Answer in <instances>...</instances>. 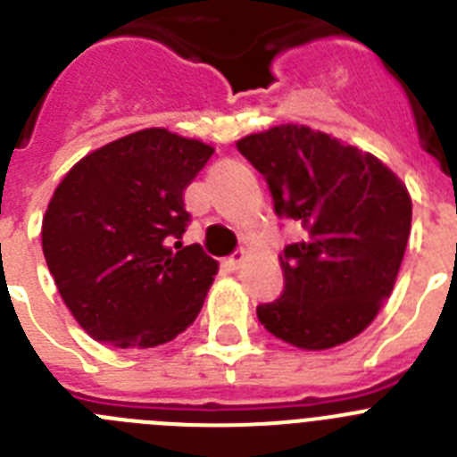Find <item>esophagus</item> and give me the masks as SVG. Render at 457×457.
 <instances>
[{
	"instance_id": "1",
	"label": "esophagus",
	"mask_w": 457,
	"mask_h": 457,
	"mask_svg": "<svg viewBox=\"0 0 457 457\" xmlns=\"http://www.w3.org/2000/svg\"><path fill=\"white\" fill-rule=\"evenodd\" d=\"M242 261H245V249H236V252H233L231 256L226 258L224 263L228 265V268H231V270H237L242 265Z\"/></svg>"
}]
</instances>
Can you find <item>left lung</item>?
Instances as JSON below:
<instances>
[{"label": "left lung", "instance_id": "obj_1", "mask_svg": "<svg viewBox=\"0 0 457 457\" xmlns=\"http://www.w3.org/2000/svg\"><path fill=\"white\" fill-rule=\"evenodd\" d=\"M237 151L268 183L278 220L304 228L278 253L284 293L256 306L261 325L304 350L334 348L364 332L405 256V185L370 153L306 125L249 135Z\"/></svg>", "mask_w": 457, "mask_h": 457}]
</instances>
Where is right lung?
<instances>
[{
  "label": "right lung",
  "mask_w": 457,
  "mask_h": 457,
  "mask_svg": "<svg viewBox=\"0 0 457 457\" xmlns=\"http://www.w3.org/2000/svg\"><path fill=\"white\" fill-rule=\"evenodd\" d=\"M212 155L196 139L148 128L79 160L52 194L43 253L84 332L116 348H153L199 316L220 270L201 245L185 189Z\"/></svg>",
  "instance_id": "right-lung-1"
}]
</instances>
